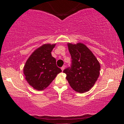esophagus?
<instances>
[{
  "instance_id": "1",
  "label": "esophagus",
  "mask_w": 124,
  "mask_h": 124,
  "mask_svg": "<svg viewBox=\"0 0 124 124\" xmlns=\"http://www.w3.org/2000/svg\"><path fill=\"white\" fill-rule=\"evenodd\" d=\"M65 66H63L62 67V68H61V69H62V71H63L64 69H65Z\"/></svg>"
}]
</instances>
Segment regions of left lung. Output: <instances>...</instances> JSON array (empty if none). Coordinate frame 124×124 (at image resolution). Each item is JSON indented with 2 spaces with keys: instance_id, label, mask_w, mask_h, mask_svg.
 <instances>
[{
  "instance_id": "8db88e82",
  "label": "left lung",
  "mask_w": 124,
  "mask_h": 124,
  "mask_svg": "<svg viewBox=\"0 0 124 124\" xmlns=\"http://www.w3.org/2000/svg\"><path fill=\"white\" fill-rule=\"evenodd\" d=\"M72 66L63 70L66 79L75 92L83 93L94 86L100 75V65L96 56L84 44L68 43Z\"/></svg>"
}]
</instances>
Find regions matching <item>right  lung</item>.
I'll return each instance as SVG.
<instances>
[{"mask_svg": "<svg viewBox=\"0 0 124 124\" xmlns=\"http://www.w3.org/2000/svg\"><path fill=\"white\" fill-rule=\"evenodd\" d=\"M55 44L41 45L31 54L25 62L23 73L25 80L37 90L46 89L62 70L56 66L51 51Z\"/></svg>", "mask_w": 124, "mask_h": 124, "instance_id": "obj_1", "label": "right lung"}]
</instances>
